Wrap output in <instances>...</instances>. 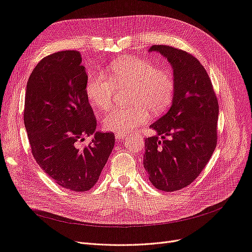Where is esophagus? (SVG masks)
Returning <instances> with one entry per match:
<instances>
[{
	"label": "esophagus",
	"mask_w": 252,
	"mask_h": 252,
	"mask_svg": "<svg viewBox=\"0 0 252 252\" xmlns=\"http://www.w3.org/2000/svg\"><path fill=\"white\" fill-rule=\"evenodd\" d=\"M127 135H129V133H127V132H124V133L118 132V133H116V138H117V140H121V139H124Z\"/></svg>",
	"instance_id": "obj_1"
}]
</instances>
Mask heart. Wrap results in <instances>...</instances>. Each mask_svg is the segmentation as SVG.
<instances>
[{"label": "heart", "instance_id": "heart-1", "mask_svg": "<svg viewBox=\"0 0 252 252\" xmlns=\"http://www.w3.org/2000/svg\"><path fill=\"white\" fill-rule=\"evenodd\" d=\"M119 88H128L126 108H117L103 119V128L112 132H130L149 121V111L164 112L172 103L175 81L173 73L145 59L131 58L120 61L108 73L98 72L88 79L86 94L89 102L100 110L111 108Z\"/></svg>", "mask_w": 252, "mask_h": 252}]
</instances>
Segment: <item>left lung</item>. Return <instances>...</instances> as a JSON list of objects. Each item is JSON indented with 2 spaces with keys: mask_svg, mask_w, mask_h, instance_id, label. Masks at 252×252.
I'll return each mask as SVG.
<instances>
[{
  "mask_svg": "<svg viewBox=\"0 0 252 252\" xmlns=\"http://www.w3.org/2000/svg\"><path fill=\"white\" fill-rule=\"evenodd\" d=\"M150 51H158L172 65L175 91L169 111L150 126L158 135L145 140L143 164L157 189L177 191L199 177L217 147L218 97L191 53L169 45H154Z\"/></svg>",
  "mask_w": 252,
  "mask_h": 252,
  "instance_id": "8db88e82",
  "label": "left lung"
}]
</instances>
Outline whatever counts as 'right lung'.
<instances>
[{
    "instance_id": "1",
    "label": "right lung",
    "mask_w": 252,
    "mask_h": 252,
    "mask_svg": "<svg viewBox=\"0 0 252 252\" xmlns=\"http://www.w3.org/2000/svg\"><path fill=\"white\" fill-rule=\"evenodd\" d=\"M81 53L65 50L42 59L28 79L24 124L32 154L57 184L72 191L93 188L114 146V133L95 132ZM95 133L86 147L83 136Z\"/></svg>"
}]
</instances>
